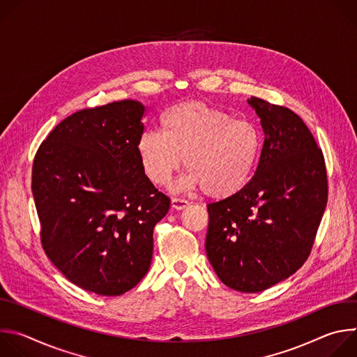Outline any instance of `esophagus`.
<instances>
[{
  "instance_id": "34e87169",
  "label": "esophagus",
  "mask_w": 357,
  "mask_h": 357,
  "mask_svg": "<svg viewBox=\"0 0 357 357\" xmlns=\"http://www.w3.org/2000/svg\"><path fill=\"white\" fill-rule=\"evenodd\" d=\"M188 206H189V202L185 200V199H179V197H172L171 199V208L174 211H183Z\"/></svg>"
}]
</instances>
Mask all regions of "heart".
I'll return each mask as SVG.
<instances>
[{
    "label": "heart",
    "instance_id": "1",
    "mask_svg": "<svg viewBox=\"0 0 357 357\" xmlns=\"http://www.w3.org/2000/svg\"><path fill=\"white\" fill-rule=\"evenodd\" d=\"M162 134L144 132L137 155L146 179L157 186L171 182L185 167V189H203L213 199L238 193L256 171L261 138L252 124L202 101L174 106L161 120Z\"/></svg>",
    "mask_w": 357,
    "mask_h": 357
}]
</instances>
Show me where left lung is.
<instances>
[{
  "label": "left lung",
  "mask_w": 357,
  "mask_h": 357,
  "mask_svg": "<svg viewBox=\"0 0 357 357\" xmlns=\"http://www.w3.org/2000/svg\"><path fill=\"white\" fill-rule=\"evenodd\" d=\"M264 132L256 174L236 195L209 203L206 256L220 281L260 292L308 259L328 200L322 151L289 109L247 98Z\"/></svg>",
  "instance_id": "obj_1"
}]
</instances>
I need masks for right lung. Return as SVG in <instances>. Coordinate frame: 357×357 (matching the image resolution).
Instances as JSON below:
<instances>
[{
    "mask_svg": "<svg viewBox=\"0 0 357 357\" xmlns=\"http://www.w3.org/2000/svg\"><path fill=\"white\" fill-rule=\"evenodd\" d=\"M145 110L135 100L80 110L52 130L33 160L46 256L97 295H121L144 278L154 227L169 211V197L146 179L137 155Z\"/></svg>",
    "mask_w": 357,
    "mask_h": 357,
    "instance_id": "1",
    "label": "right lung"
}]
</instances>
